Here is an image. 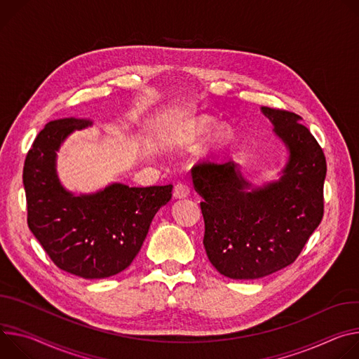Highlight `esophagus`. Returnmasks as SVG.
Segmentation results:
<instances>
[{"label":"esophagus","mask_w":359,"mask_h":359,"mask_svg":"<svg viewBox=\"0 0 359 359\" xmlns=\"http://www.w3.org/2000/svg\"><path fill=\"white\" fill-rule=\"evenodd\" d=\"M191 192V188L188 185V182H178L174 188V195L175 198H187Z\"/></svg>","instance_id":"obj_1"}]
</instances>
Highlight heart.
I'll return each instance as SVG.
<instances>
[{"instance_id":"b5f03b06","label":"heart","mask_w":359,"mask_h":359,"mask_svg":"<svg viewBox=\"0 0 359 359\" xmlns=\"http://www.w3.org/2000/svg\"><path fill=\"white\" fill-rule=\"evenodd\" d=\"M211 126H212V123H211V119H208V118L198 119V121L192 126L191 134H192L194 137L204 135V134H207V133L210 131ZM228 138H229V131H228V128L219 127V128H217V130L214 131V134H212V137H211V145L219 147V145L225 144Z\"/></svg>"}]
</instances>
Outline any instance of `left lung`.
Masks as SVG:
<instances>
[{"mask_svg":"<svg viewBox=\"0 0 359 359\" xmlns=\"http://www.w3.org/2000/svg\"><path fill=\"white\" fill-rule=\"evenodd\" d=\"M290 149L280 181L245 191L236 164L210 156L191 170L201 205L204 247L217 271L257 280L291 265L324 217L325 155L295 112L262 107Z\"/></svg>","mask_w":359,"mask_h":359,"instance_id":"1","label":"left lung"}]
</instances>
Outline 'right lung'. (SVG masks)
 <instances>
[{"instance_id":"1","label":"right lung","mask_w":359,"mask_h":359,"mask_svg":"<svg viewBox=\"0 0 359 359\" xmlns=\"http://www.w3.org/2000/svg\"><path fill=\"white\" fill-rule=\"evenodd\" d=\"M87 119L48 123L32 142L22 182L27 222L34 236L62 271L100 280L124 271L140 252L156 211L172 196V185L112 184L93 195L65 191L55 172V151Z\"/></svg>"}]
</instances>
